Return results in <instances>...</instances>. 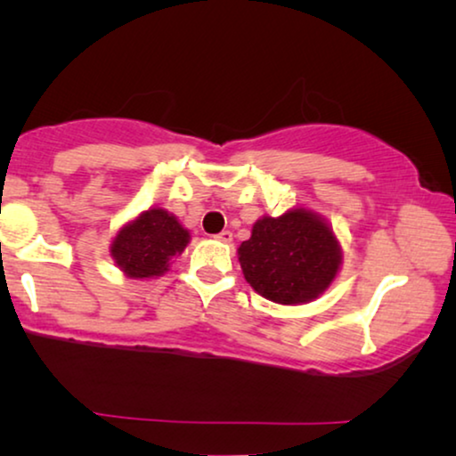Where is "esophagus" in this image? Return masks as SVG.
<instances>
[{
    "mask_svg": "<svg viewBox=\"0 0 456 456\" xmlns=\"http://www.w3.org/2000/svg\"><path fill=\"white\" fill-rule=\"evenodd\" d=\"M216 239L220 242H232V232H230V230H224V232L217 234Z\"/></svg>",
    "mask_w": 456,
    "mask_h": 456,
    "instance_id": "1",
    "label": "esophagus"
}]
</instances>
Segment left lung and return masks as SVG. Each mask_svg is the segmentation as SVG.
Listing matches in <instances>:
<instances>
[{
	"label": "left lung",
	"instance_id": "8db88e82",
	"mask_svg": "<svg viewBox=\"0 0 456 456\" xmlns=\"http://www.w3.org/2000/svg\"><path fill=\"white\" fill-rule=\"evenodd\" d=\"M239 261L257 295L280 305H305L332 286L342 247L326 217L292 208L278 217H259L251 239L240 242Z\"/></svg>",
	"mask_w": 456,
	"mask_h": 456
}]
</instances>
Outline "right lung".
<instances>
[{
    "mask_svg": "<svg viewBox=\"0 0 456 456\" xmlns=\"http://www.w3.org/2000/svg\"><path fill=\"white\" fill-rule=\"evenodd\" d=\"M189 242L191 232L176 216L164 208H151L118 230L110 255L126 278L151 280L164 276Z\"/></svg>",
    "mask_w": 456,
    "mask_h": 456,
    "instance_id": "obj_1",
    "label": "right lung"
}]
</instances>
